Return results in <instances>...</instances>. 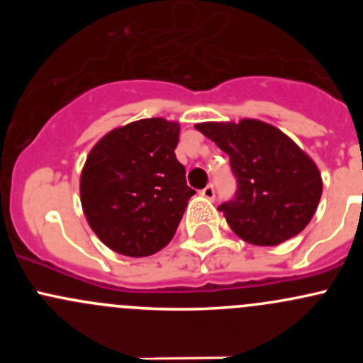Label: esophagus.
<instances>
[{"label": "esophagus", "mask_w": 363, "mask_h": 363, "mask_svg": "<svg viewBox=\"0 0 363 363\" xmlns=\"http://www.w3.org/2000/svg\"><path fill=\"white\" fill-rule=\"evenodd\" d=\"M200 195L205 196V199L212 200V199H214V195H216V193H214V186H212V184L205 186V188L202 189V191H200Z\"/></svg>", "instance_id": "34e87169"}]
</instances>
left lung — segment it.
<instances>
[{"label":"left lung","mask_w":363,"mask_h":363,"mask_svg":"<svg viewBox=\"0 0 363 363\" xmlns=\"http://www.w3.org/2000/svg\"><path fill=\"white\" fill-rule=\"evenodd\" d=\"M196 130L228 155L237 191L218 208L240 239L277 246L309 225L323 182L314 161L290 137L256 119L202 123Z\"/></svg>","instance_id":"8db88e82"}]
</instances>
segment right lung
<instances>
[{"label":"right lung","instance_id":"1","mask_svg":"<svg viewBox=\"0 0 363 363\" xmlns=\"http://www.w3.org/2000/svg\"><path fill=\"white\" fill-rule=\"evenodd\" d=\"M179 124L135 121L105 135L80 175V202L98 239L124 256H149L175 235L195 195L175 158Z\"/></svg>","mask_w":363,"mask_h":363}]
</instances>
